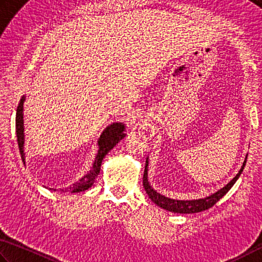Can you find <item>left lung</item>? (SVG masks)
<instances>
[{
  "label": "left lung",
  "mask_w": 262,
  "mask_h": 262,
  "mask_svg": "<svg viewBox=\"0 0 262 262\" xmlns=\"http://www.w3.org/2000/svg\"><path fill=\"white\" fill-rule=\"evenodd\" d=\"M247 159V157H246ZM246 159L244 163H243V167L241 168L239 172L237 173L235 178L228 184L222 187L221 190H219L217 192H215L214 194L207 196L205 199H198V200H173L170 198H167L162 194L158 193L152 186L149 185L148 180H147V166H148V161L146 160V164H145V171H144V187L146 190V193L148 194L150 200L153 201L154 204H157L159 207H161L163 209H167L169 212H173V213H181V214H192V213H199L203 212V210L208 209L210 207L217 203V201L222 198V196L227 193V192L231 189L232 185L235 184L236 181L238 180V177L241 176V173L243 172V169H244L245 164H246Z\"/></svg>",
  "instance_id": "obj_1"
}]
</instances>
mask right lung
<instances>
[{
	"label": "right lung",
	"instance_id": "add662e5",
	"mask_svg": "<svg viewBox=\"0 0 262 262\" xmlns=\"http://www.w3.org/2000/svg\"><path fill=\"white\" fill-rule=\"evenodd\" d=\"M25 98L23 96L19 105L17 108V114H16V134H17V141H18V147H19V152H20V157L23 162L25 163V153H24V119H23V104H24ZM124 125L122 123H114L112 125H109L105 130L102 132L100 139H99V152L95 157V161L93 164V168L92 170L85 175L84 177L79 180V182H77L73 184L72 186L69 187V189H64L61 190L63 192H67L68 190H70L72 193L75 192H81V191H86L89 190L90 187L93 185V183L95 182L96 177L99 176L100 173V169H101V163H102V160L110 152V149L114 148V146H116L119 141H121L124 137H125V134H124Z\"/></svg>",
	"mask_w": 262,
	"mask_h": 262
}]
</instances>
